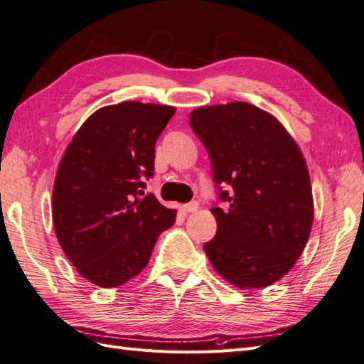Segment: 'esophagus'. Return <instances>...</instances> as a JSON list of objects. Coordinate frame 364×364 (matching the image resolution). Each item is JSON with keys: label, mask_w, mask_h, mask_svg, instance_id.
I'll use <instances>...</instances> for the list:
<instances>
[{"label": "esophagus", "mask_w": 364, "mask_h": 364, "mask_svg": "<svg viewBox=\"0 0 364 364\" xmlns=\"http://www.w3.org/2000/svg\"><path fill=\"white\" fill-rule=\"evenodd\" d=\"M183 209H185L186 213H196L197 209H199V203H197V202H190V203L183 205Z\"/></svg>", "instance_id": "1"}]
</instances>
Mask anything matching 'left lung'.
<instances>
[{
	"instance_id": "obj_1",
	"label": "left lung",
	"mask_w": 364,
	"mask_h": 364,
	"mask_svg": "<svg viewBox=\"0 0 364 364\" xmlns=\"http://www.w3.org/2000/svg\"><path fill=\"white\" fill-rule=\"evenodd\" d=\"M190 124L213 161L228 209L213 208L215 237L203 249L214 270L240 290L287 274L310 238L314 202L299 146L279 121L246 102L200 106Z\"/></svg>"
}]
</instances>
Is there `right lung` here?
<instances>
[{
	"mask_svg": "<svg viewBox=\"0 0 364 364\" xmlns=\"http://www.w3.org/2000/svg\"><path fill=\"white\" fill-rule=\"evenodd\" d=\"M167 105L123 102L100 107L75 132L53 186L58 241L80 277L102 289L135 278L147 266L174 209L153 194L155 144L174 115Z\"/></svg>",
	"mask_w": 364,
	"mask_h": 364,
	"instance_id": "1",
	"label": "right lung"
}]
</instances>
